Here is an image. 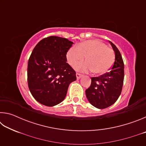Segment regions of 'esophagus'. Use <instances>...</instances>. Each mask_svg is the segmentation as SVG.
Returning a JSON list of instances; mask_svg holds the SVG:
<instances>
[{
    "label": "esophagus",
    "mask_w": 146,
    "mask_h": 146,
    "mask_svg": "<svg viewBox=\"0 0 146 146\" xmlns=\"http://www.w3.org/2000/svg\"><path fill=\"white\" fill-rule=\"evenodd\" d=\"M76 78L80 79L83 76V75H82V74H80V73H76Z\"/></svg>",
    "instance_id": "34e87169"
}]
</instances>
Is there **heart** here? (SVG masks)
Masks as SVG:
<instances>
[{"mask_svg": "<svg viewBox=\"0 0 146 146\" xmlns=\"http://www.w3.org/2000/svg\"><path fill=\"white\" fill-rule=\"evenodd\" d=\"M87 62L77 64L75 69L79 71H93L101 75L108 72L114 63L115 55L113 49L98 40H88L73 46L66 54L70 65L74 66L85 58Z\"/></svg>", "mask_w": 146, "mask_h": 146, "instance_id": "b5f03b06", "label": "heart"}]
</instances>
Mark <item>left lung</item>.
Here are the masks:
<instances>
[{
	"label": "left lung",
	"instance_id": "8db88e82",
	"mask_svg": "<svg viewBox=\"0 0 146 146\" xmlns=\"http://www.w3.org/2000/svg\"><path fill=\"white\" fill-rule=\"evenodd\" d=\"M115 53L114 64L110 72L91 78L90 87L86 95L91 105L104 109L113 105L120 95L124 77V64L119 50L110 42Z\"/></svg>",
	"mask_w": 146,
	"mask_h": 146
}]
</instances>
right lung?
<instances>
[{
  "label": "right lung",
  "instance_id": "add662e5",
  "mask_svg": "<svg viewBox=\"0 0 146 146\" xmlns=\"http://www.w3.org/2000/svg\"><path fill=\"white\" fill-rule=\"evenodd\" d=\"M73 42L50 36L35 47L28 64V84L35 99L46 106L62 102L69 85L76 80V72L66 62V54Z\"/></svg>",
  "mask_w": 146,
  "mask_h": 146
}]
</instances>
